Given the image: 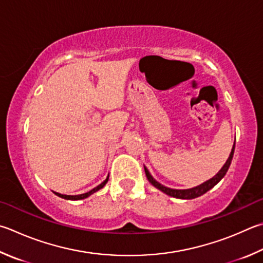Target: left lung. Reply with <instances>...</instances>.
<instances>
[{"label": "left lung", "mask_w": 263, "mask_h": 263, "mask_svg": "<svg viewBox=\"0 0 263 263\" xmlns=\"http://www.w3.org/2000/svg\"><path fill=\"white\" fill-rule=\"evenodd\" d=\"M233 153H235V144H233V147H232V149H231L230 155H229V159L227 160L226 163H224V165L222 166L221 170H219L218 173L215 175L213 178L208 179V180L204 181V183L200 184L198 186H195V187H192V189L176 190V189L166 187V186L160 184L159 181L153 178V176L149 174V171H148V169L144 165L145 173H146V177H147L148 180H149V183L153 186H155L156 189H159L163 193L170 195V197H174V198H177V199H186V200L194 199V198H198V197H200V195H202V194H204L206 192H208L209 190L213 189L214 186L216 185L218 181L224 177V176H226L227 171L229 169V166H230V164H231V161H232V157H233Z\"/></svg>", "instance_id": "obj_1"}]
</instances>
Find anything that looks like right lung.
Returning a JSON list of instances; mask_svg holds the SVG:
<instances>
[{
    "mask_svg": "<svg viewBox=\"0 0 263 263\" xmlns=\"http://www.w3.org/2000/svg\"><path fill=\"white\" fill-rule=\"evenodd\" d=\"M108 179H109V176L108 177L104 179L101 184L100 185H98L97 187H94L93 190H90L89 192H86V193H83V194H78V195H66V194H61V193H57V192H54L57 197H60V198H63V199H66V200H83V199H86V198H88L89 195H92L93 193H95V192H98L99 190H101L104 185L107 184V181H108Z\"/></svg>",
    "mask_w": 263,
    "mask_h": 263,
    "instance_id": "right-lung-1",
    "label": "right lung"
}]
</instances>
